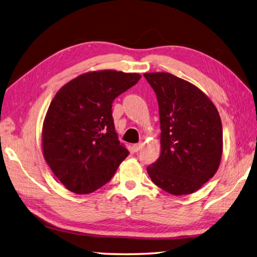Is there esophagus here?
Masks as SVG:
<instances>
[{
  "label": "esophagus",
  "instance_id": "esophagus-1",
  "mask_svg": "<svg viewBox=\"0 0 257 257\" xmlns=\"http://www.w3.org/2000/svg\"><path fill=\"white\" fill-rule=\"evenodd\" d=\"M143 146H144V144L143 143H139V144H136V145H134V151L135 152H138L141 148H143Z\"/></svg>",
  "mask_w": 257,
  "mask_h": 257
}]
</instances>
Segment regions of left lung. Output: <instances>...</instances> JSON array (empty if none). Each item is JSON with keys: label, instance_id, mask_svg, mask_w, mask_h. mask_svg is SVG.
<instances>
[{"label": "left lung", "instance_id": "1", "mask_svg": "<svg viewBox=\"0 0 257 257\" xmlns=\"http://www.w3.org/2000/svg\"><path fill=\"white\" fill-rule=\"evenodd\" d=\"M160 114L159 159L147 168L152 182L173 195L190 194L214 176L223 150L219 111L198 87L170 73H146Z\"/></svg>", "mask_w": 257, "mask_h": 257}]
</instances>
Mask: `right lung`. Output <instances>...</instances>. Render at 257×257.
Listing matches in <instances>:
<instances>
[{"instance_id":"1","label":"right lung","mask_w":257,"mask_h":257,"mask_svg":"<svg viewBox=\"0 0 257 257\" xmlns=\"http://www.w3.org/2000/svg\"><path fill=\"white\" fill-rule=\"evenodd\" d=\"M137 73L89 72L53 98L42 130L43 155L65 188L91 193L106 184L129 151L118 140L112 101L138 83Z\"/></svg>"}]
</instances>
